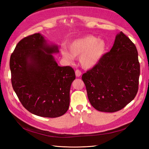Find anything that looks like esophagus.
I'll list each match as a JSON object with an SVG mask.
<instances>
[{
  "label": "esophagus",
  "mask_w": 149,
  "mask_h": 149,
  "mask_svg": "<svg viewBox=\"0 0 149 149\" xmlns=\"http://www.w3.org/2000/svg\"><path fill=\"white\" fill-rule=\"evenodd\" d=\"M75 72V75H76L77 77H80L82 74V72L79 70H76Z\"/></svg>",
  "instance_id": "34e87169"
}]
</instances>
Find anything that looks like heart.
Returning a JSON list of instances; mask_svg holds the SVG:
<instances>
[{
	"instance_id": "obj_1",
	"label": "heart",
	"mask_w": 149,
	"mask_h": 149,
	"mask_svg": "<svg viewBox=\"0 0 149 149\" xmlns=\"http://www.w3.org/2000/svg\"><path fill=\"white\" fill-rule=\"evenodd\" d=\"M69 49L62 47L61 52L66 61L72 63L81 56L80 62L85 68H91L99 61L105 52L106 45L102 40L93 36H86L73 41Z\"/></svg>"
}]
</instances>
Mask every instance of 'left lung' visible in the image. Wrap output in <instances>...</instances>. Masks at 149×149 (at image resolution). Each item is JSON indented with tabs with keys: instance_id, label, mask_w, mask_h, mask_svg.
Segmentation results:
<instances>
[{
	"instance_id": "left-lung-1",
	"label": "left lung",
	"mask_w": 149,
	"mask_h": 149,
	"mask_svg": "<svg viewBox=\"0 0 149 149\" xmlns=\"http://www.w3.org/2000/svg\"><path fill=\"white\" fill-rule=\"evenodd\" d=\"M140 66L134 44L122 31L110 51L82 76L90 104L99 111L123 109L138 91Z\"/></svg>"
}]
</instances>
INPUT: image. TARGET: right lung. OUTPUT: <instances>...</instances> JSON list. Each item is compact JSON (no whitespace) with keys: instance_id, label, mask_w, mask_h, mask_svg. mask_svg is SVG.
<instances>
[{"instance_id":"add662e5","label":"right lung","mask_w":149,"mask_h":149,"mask_svg":"<svg viewBox=\"0 0 149 149\" xmlns=\"http://www.w3.org/2000/svg\"><path fill=\"white\" fill-rule=\"evenodd\" d=\"M49 45L40 33L21 40L10 57L11 83L25 108L40 116L56 118L67 111L70 89L75 79L71 66H59Z\"/></svg>"}]
</instances>
